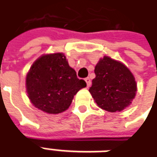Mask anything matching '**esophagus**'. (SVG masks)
I'll return each mask as SVG.
<instances>
[{
    "mask_svg": "<svg viewBox=\"0 0 157 157\" xmlns=\"http://www.w3.org/2000/svg\"><path fill=\"white\" fill-rule=\"evenodd\" d=\"M85 82H86V84H87V87H90V85H91V82H90V78H86L85 79Z\"/></svg>",
    "mask_w": 157,
    "mask_h": 157,
    "instance_id": "esophagus-1",
    "label": "esophagus"
}]
</instances>
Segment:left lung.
Listing matches in <instances>:
<instances>
[{
    "instance_id": "1",
    "label": "left lung",
    "mask_w": 157,
    "mask_h": 157,
    "mask_svg": "<svg viewBox=\"0 0 157 157\" xmlns=\"http://www.w3.org/2000/svg\"><path fill=\"white\" fill-rule=\"evenodd\" d=\"M94 73L89 91L99 107L116 112L130 105L137 92V84L123 63L105 56L96 64Z\"/></svg>"
}]
</instances>
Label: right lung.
I'll return each instance as SVG.
<instances>
[{"label":"right lung","instance_id":"right-lung-1","mask_svg":"<svg viewBox=\"0 0 157 157\" xmlns=\"http://www.w3.org/2000/svg\"><path fill=\"white\" fill-rule=\"evenodd\" d=\"M86 87L63 53L42 55L26 76V90L31 103L42 112L58 114L66 111L77 92Z\"/></svg>","mask_w":157,"mask_h":157}]
</instances>
